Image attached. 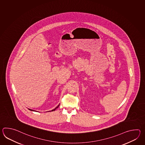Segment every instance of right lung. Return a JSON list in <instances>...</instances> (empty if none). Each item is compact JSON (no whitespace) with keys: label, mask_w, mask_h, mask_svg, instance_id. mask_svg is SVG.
Listing matches in <instances>:
<instances>
[{"label":"right lung","mask_w":145,"mask_h":145,"mask_svg":"<svg viewBox=\"0 0 145 145\" xmlns=\"http://www.w3.org/2000/svg\"><path fill=\"white\" fill-rule=\"evenodd\" d=\"M59 105H58V106H57V107H56V108H55V109H53V110H51V111H55V110H56V109H57V108H58V107H59ZM29 109V110H31V111H35V110H32V109Z\"/></svg>","instance_id":"obj_1"}]
</instances>
